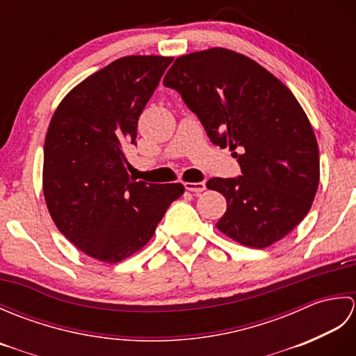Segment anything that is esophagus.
Here are the masks:
<instances>
[{
  "label": "esophagus",
  "mask_w": 356,
  "mask_h": 356,
  "mask_svg": "<svg viewBox=\"0 0 356 356\" xmlns=\"http://www.w3.org/2000/svg\"><path fill=\"white\" fill-rule=\"evenodd\" d=\"M185 188L191 193H202L207 190V184L205 182H186Z\"/></svg>",
  "instance_id": "34e87169"
}]
</instances>
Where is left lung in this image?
<instances>
[{
    "label": "left lung",
    "mask_w": 356,
    "mask_h": 356,
    "mask_svg": "<svg viewBox=\"0 0 356 356\" xmlns=\"http://www.w3.org/2000/svg\"><path fill=\"white\" fill-rule=\"evenodd\" d=\"M163 86L182 96L209 140L229 147L241 168L238 177L207 182L228 203L217 228L259 249L287 236L309 213L320 182L318 143L291 90L251 58L222 47L177 58Z\"/></svg>",
    "instance_id": "8db88e82"
}]
</instances>
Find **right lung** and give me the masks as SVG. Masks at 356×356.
<instances>
[{
	"mask_svg": "<svg viewBox=\"0 0 356 356\" xmlns=\"http://www.w3.org/2000/svg\"><path fill=\"white\" fill-rule=\"evenodd\" d=\"M172 61L125 56L67 95L44 143L42 190L56 228L96 260L118 263L148 243L182 184H147L127 172L124 147Z\"/></svg>",
	"mask_w": 356,
	"mask_h": 356,
	"instance_id": "right-lung-1",
	"label": "right lung"
}]
</instances>
